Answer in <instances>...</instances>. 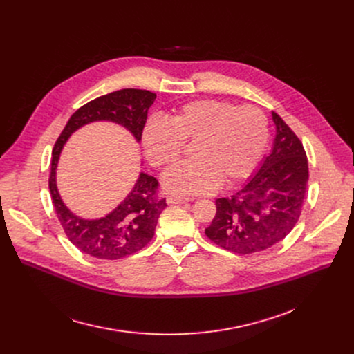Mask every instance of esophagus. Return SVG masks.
<instances>
[{"label":"esophagus","instance_id":"34e87169","mask_svg":"<svg viewBox=\"0 0 354 354\" xmlns=\"http://www.w3.org/2000/svg\"><path fill=\"white\" fill-rule=\"evenodd\" d=\"M190 198L187 197H182V196H168L167 197V203L168 205H180V203H186Z\"/></svg>","mask_w":354,"mask_h":354}]
</instances>
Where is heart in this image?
I'll return each mask as SVG.
<instances>
[{
  "mask_svg": "<svg viewBox=\"0 0 354 354\" xmlns=\"http://www.w3.org/2000/svg\"><path fill=\"white\" fill-rule=\"evenodd\" d=\"M141 141L154 168L175 164L185 144L194 142L196 160L171 168L162 183L178 194H201L214 192L221 179L232 183L255 171L269 142V122L258 106L198 99L174 111L168 122L148 120Z\"/></svg>",
  "mask_w": 354,
  "mask_h": 354,
  "instance_id": "obj_1",
  "label": "heart"
}]
</instances>
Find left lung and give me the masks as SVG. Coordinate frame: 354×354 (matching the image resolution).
Segmentation results:
<instances>
[{
  "instance_id": "8db88e82",
  "label": "left lung",
  "mask_w": 354,
  "mask_h": 354,
  "mask_svg": "<svg viewBox=\"0 0 354 354\" xmlns=\"http://www.w3.org/2000/svg\"><path fill=\"white\" fill-rule=\"evenodd\" d=\"M272 116L276 124L272 153L242 189L216 200V216L206 228L214 243L234 254H255L280 242L297 224L304 203L306 149L277 113Z\"/></svg>"
}]
</instances>
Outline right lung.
I'll use <instances>...</instances> for the list:
<instances>
[{
	"label": "right lung",
	"instance_id": "obj_1",
	"mask_svg": "<svg viewBox=\"0 0 354 354\" xmlns=\"http://www.w3.org/2000/svg\"><path fill=\"white\" fill-rule=\"evenodd\" d=\"M157 95L145 89L126 88L99 96L81 106L67 122L52 153L48 189L59 221L73 245L97 259H122L142 249L154 236L156 227L167 201L158 197V180L140 174L133 190L122 203L102 218L85 220L63 203L57 190L56 169L68 137L92 122H113L126 127L137 141L141 140L147 113Z\"/></svg>",
	"mask_w": 354,
	"mask_h": 354
}]
</instances>
